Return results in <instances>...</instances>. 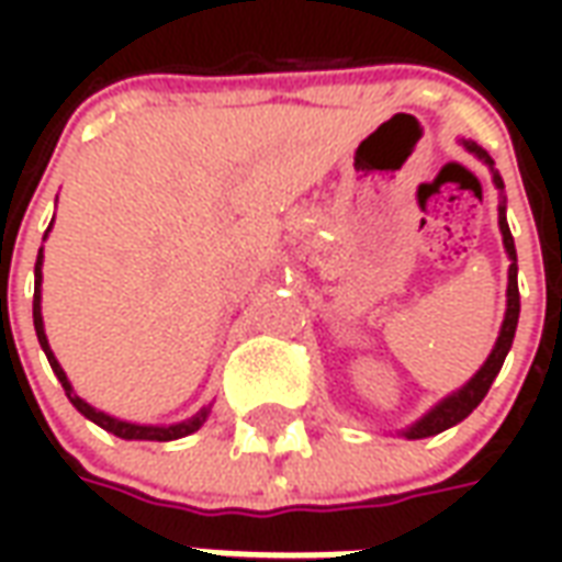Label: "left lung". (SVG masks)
<instances>
[{
    "instance_id": "8db88e82",
    "label": "left lung",
    "mask_w": 562,
    "mask_h": 562,
    "mask_svg": "<svg viewBox=\"0 0 562 562\" xmlns=\"http://www.w3.org/2000/svg\"><path fill=\"white\" fill-rule=\"evenodd\" d=\"M463 149H470L475 159H482L491 173H494V186L499 189V234H503V246H506V256H508V285H506V316H503V325H499V337H496L494 349L487 355V361H484L479 370H475V376L467 382V385H460L458 391H451L448 397L430 406L427 413L413 422L409 427H403L397 430V436H406V439H424V436H436L448 430V427H454L460 424L467 415L484 401V394L487 389L494 385L496 373H499V367L506 361L508 349H512V340H515V330H518V316H520V294H518V252H515V237L508 232V222H506V195H503V177L494 171V159L484 153L475 140H460Z\"/></svg>"
}]
</instances>
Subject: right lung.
Here are the masks:
<instances>
[{
  "label": "right lung",
  "instance_id": "1",
  "mask_svg": "<svg viewBox=\"0 0 562 562\" xmlns=\"http://www.w3.org/2000/svg\"><path fill=\"white\" fill-rule=\"evenodd\" d=\"M54 225V222H50ZM50 225H47V232H50ZM44 232V237H47ZM42 265H44V246L38 249V258H35V297H32V322H35V334H38V342H42L44 355H47V361L54 367L56 379L63 382V389H66V397L71 401V406L78 409L83 418H90L92 424H99L102 430L108 434L120 436V439H147V442H171V439H183V436L195 434L201 424L210 418V409H213V403L207 406H201L195 415H189L183 422L177 424H138V422H126V418H116V415H108L102 409H95L92 403H87L83 397H78V391L71 389V382H68L66 370L59 367L56 361L54 349H50V342H47V334H44V318H42Z\"/></svg>",
  "mask_w": 562,
  "mask_h": 562
}]
</instances>
